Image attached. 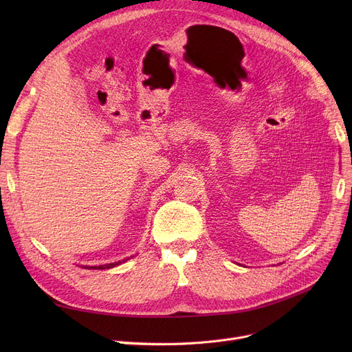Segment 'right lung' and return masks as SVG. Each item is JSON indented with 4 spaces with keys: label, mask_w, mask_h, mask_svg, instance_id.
Wrapping results in <instances>:
<instances>
[{
    "label": "right lung",
    "mask_w": 352,
    "mask_h": 352,
    "mask_svg": "<svg viewBox=\"0 0 352 352\" xmlns=\"http://www.w3.org/2000/svg\"><path fill=\"white\" fill-rule=\"evenodd\" d=\"M118 264H121V261L120 263H114V264H105V265H98V267H92L94 270H107V268H113V267H116V265H118Z\"/></svg>",
    "instance_id": "1"
}]
</instances>
